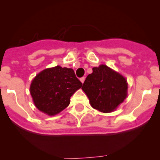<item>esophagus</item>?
Returning a JSON list of instances; mask_svg holds the SVG:
<instances>
[{"mask_svg":"<svg viewBox=\"0 0 160 160\" xmlns=\"http://www.w3.org/2000/svg\"><path fill=\"white\" fill-rule=\"evenodd\" d=\"M84 80H85V77H81V78H80V81H81L83 83V82H84Z\"/></svg>","mask_w":160,"mask_h":160,"instance_id":"esophagus-1","label":"esophagus"}]
</instances>
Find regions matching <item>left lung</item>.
<instances>
[{
  "instance_id": "1",
  "label": "left lung",
  "mask_w": 160,
  "mask_h": 160,
  "mask_svg": "<svg viewBox=\"0 0 160 160\" xmlns=\"http://www.w3.org/2000/svg\"><path fill=\"white\" fill-rule=\"evenodd\" d=\"M82 89L93 108L104 113L111 112L127 97L128 83L125 77L106 65L93 67L87 77Z\"/></svg>"
}]
</instances>
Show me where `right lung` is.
<instances>
[{"mask_svg":"<svg viewBox=\"0 0 160 160\" xmlns=\"http://www.w3.org/2000/svg\"><path fill=\"white\" fill-rule=\"evenodd\" d=\"M83 83L72 69L57 66L42 71L32 80L30 93L37 108L55 115L70 103V97Z\"/></svg>","mask_w":160,"mask_h":160,"instance_id":"obj_1","label":"right lung"}]
</instances>
